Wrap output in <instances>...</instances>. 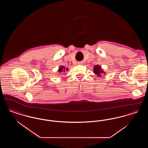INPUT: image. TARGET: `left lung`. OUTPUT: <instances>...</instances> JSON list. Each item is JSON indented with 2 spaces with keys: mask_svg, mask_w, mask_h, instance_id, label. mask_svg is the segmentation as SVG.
I'll return each mask as SVG.
<instances>
[{
  "mask_svg": "<svg viewBox=\"0 0 148 148\" xmlns=\"http://www.w3.org/2000/svg\"><path fill=\"white\" fill-rule=\"evenodd\" d=\"M94 73L97 75V76L98 77H100L101 75H103V74H106V72H104V70L102 69V68L101 67V66H100L99 65H96L94 66V69H93Z\"/></svg>",
  "mask_w": 148,
  "mask_h": 148,
  "instance_id": "1",
  "label": "left lung"
}]
</instances>
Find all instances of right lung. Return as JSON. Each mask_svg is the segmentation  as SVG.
I'll use <instances>...</instances> for the list:
<instances>
[{
  "instance_id": "add662e5",
  "label": "right lung",
  "mask_w": 148,
  "mask_h": 148,
  "mask_svg": "<svg viewBox=\"0 0 148 148\" xmlns=\"http://www.w3.org/2000/svg\"><path fill=\"white\" fill-rule=\"evenodd\" d=\"M68 70H69V69H68V68H65L64 66L61 65V66H59V68L58 69V71L59 73H65L66 71H68Z\"/></svg>"
}]
</instances>
